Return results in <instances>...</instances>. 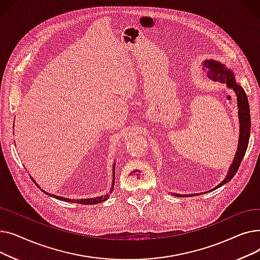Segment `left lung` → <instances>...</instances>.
I'll list each match as a JSON object with an SVG mask.
<instances>
[{"label": "left lung", "mask_w": 260, "mask_h": 260, "mask_svg": "<svg viewBox=\"0 0 260 260\" xmlns=\"http://www.w3.org/2000/svg\"><path fill=\"white\" fill-rule=\"evenodd\" d=\"M203 66L207 67L210 71V73L213 77V80H219V81L223 82V83H225L229 88L233 89V91L237 95V107H238V119H239V138H238V146H237L236 154L234 156L233 162L231 163V166L229 168L225 178L217 186L208 190V192H212V190L220 187L223 184L231 181V179L233 178L236 172L238 171L240 162L243 159V156L245 154V151H247L248 144H249L250 133H251V116H250V106H249L247 94H245L244 89L240 86V84H238V82L235 79V74L233 73V71L228 68L223 63L213 60V59L204 60L202 62V67ZM208 192H204V194ZM199 194H201V193L194 194V195H199ZM172 195L177 196V197L192 196V194L183 195V194H175V193H172Z\"/></svg>", "instance_id": "8db88e82"}]
</instances>
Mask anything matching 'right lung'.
<instances>
[{"label":"right lung","instance_id":"1","mask_svg":"<svg viewBox=\"0 0 260 260\" xmlns=\"http://www.w3.org/2000/svg\"><path fill=\"white\" fill-rule=\"evenodd\" d=\"M115 168H116V163H114V166H113V176H112L113 179H112V185H111V189H109V192H108L107 194H104V195H101V196H98V197H92V198L71 199V198H66V197H62V196L53 195V194H50V193L46 192V190L41 188V187L39 186V184L35 181V179L32 178V177H31V179H32V181L37 184V186L41 188V190H43V193H45L46 195H48V196H50V197L56 198V199H58V200H62V201H66V202H73V203H80V204H97V203H101V202L107 200L108 197H109V195H111V193H113L114 185H115Z\"/></svg>","mask_w":260,"mask_h":260}]
</instances>
